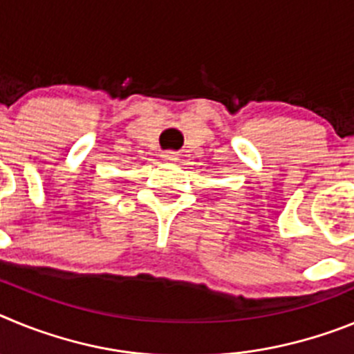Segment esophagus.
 I'll list each match as a JSON object with an SVG mask.
<instances>
[{
	"label": "esophagus",
	"mask_w": 354,
	"mask_h": 354,
	"mask_svg": "<svg viewBox=\"0 0 354 354\" xmlns=\"http://www.w3.org/2000/svg\"><path fill=\"white\" fill-rule=\"evenodd\" d=\"M161 158H162V161L174 162V161H177V159H179V154H177V152H171V150H167V152H162Z\"/></svg>",
	"instance_id": "34e87169"
}]
</instances>
